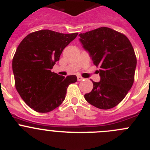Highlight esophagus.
<instances>
[{
  "instance_id": "34e87169",
  "label": "esophagus",
  "mask_w": 150,
  "mask_h": 150,
  "mask_svg": "<svg viewBox=\"0 0 150 150\" xmlns=\"http://www.w3.org/2000/svg\"><path fill=\"white\" fill-rule=\"evenodd\" d=\"M84 78H83V77H81V76H78V81H83V80Z\"/></svg>"
}]
</instances>
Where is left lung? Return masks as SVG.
Wrapping results in <instances>:
<instances>
[{"label":"left lung","mask_w":150,"mask_h":150,"mask_svg":"<svg viewBox=\"0 0 150 150\" xmlns=\"http://www.w3.org/2000/svg\"><path fill=\"white\" fill-rule=\"evenodd\" d=\"M80 41L99 67L101 80L92 81L91 91L84 95L91 105L102 110L113 108L125 98L134 81L137 57L128 38L111 28L102 27L81 33Z\"/></svg>","instance_id":"obj_1"}]
</instances>
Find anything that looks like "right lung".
<instances>
[{"mask_svg":"<svg viewBox=\"0 0 150 150\" xmlns=\"http://www.w3.org/2000/svg\"><path fill=\"white\" fill-rule=\"evenodd\" d=\"M78 33L64 34L42 30L28 35L18 46L12 60L15 87L30 108L48 112L64 100L75 75L67 77L51 72L64 48Z\"/></svg>","mask_w":150,"mask_h":150,"instance_id":"obj_1","label":"right lung"}]
</instances>
